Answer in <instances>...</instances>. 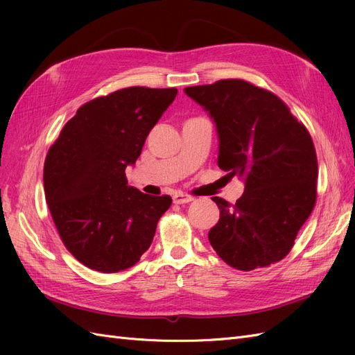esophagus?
<instances>
[{
    "label": "esophagus",
    "instance_id": "esophagus-1",
    "mask_svg": "<svg viewBox=\"0 0 355 355\" xmlns=\"http://www.w3.org/2000/svg\"><path fill=\"white\" fill-rule=\"evenodd\" d=\"M192 198L191 196H188V194H182V192H176V194L173 196V202L175 204H187V202H191Z\"/></svg>",
    "mask_w": 355,
    "mask_h": 355
}]
</instances>
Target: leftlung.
<instances>
[{
  "label": "left lung",
  "instance_id": "obj_1",
  "mask_svg": "<svg viewBox=\"0 0 355 355\" xmlns=\"http://www.w3.org/2000/svg\"><path fill=\"white\" fill-rule=\"evenodd\" d=\"M185 93L213 118L218 164L244 179L235 204L213 197L219 222L209 241L240 271L282 261L315 206L318 164L313 139L287 105L244 80H220Z\"/></svg>",
  "mask_w": 355,
  "mask_h": 355
}]
</instances>
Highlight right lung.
Returning <instances> with one entry per match:
<instances>
[{"instance_id":"obj_1","label":"right lung","mask_w":355,"mask_h":355,"mask_svg":"<svg viewBox=\"0 0 355 355\" xmlns=\"http://www.w3.org/2000/svg\"><path fill=\"white\" fill-rule=\"evenodd\" d=\"M178 90L127 87L84 103L63 125L44 163V191L60 240L90 270L111 274L139 262L170 207L127 185L151 128Z\"/></svg>"}]
</instances>
